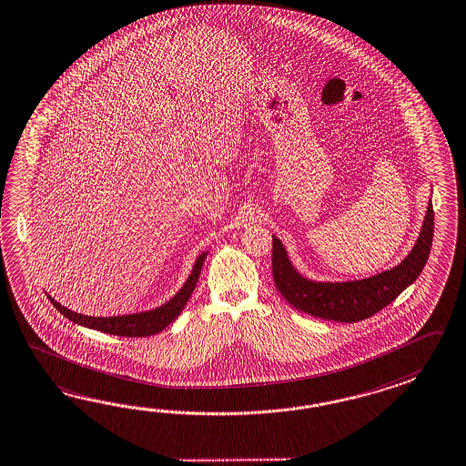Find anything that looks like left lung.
<instances>
[{
    "instance_id": "8db88e82",
    "label": "left lung",
    "mask_w": 466,
    "mask_h": 466,
    "mask_svg": "<svg viewBox=\"0 0 466 466\" xmlns=\"http://www.w3.org/2000/svg\"><path fill=\"white\" fill-rule=\"evenodd\" d=\"M431 198L423 226L408 256L391 269L352 280H314L292 262L282 240L272 236V276L282 298L296 309L329 321L358 322L393 302L421 274L433 242Z\"/></svg>"
}]
</instances>
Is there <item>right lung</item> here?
Listing matches in <instances>:
<instances>
[{
  "instance_id": "add662e5",
  "label": "right lung",
  "mask_w": 466,
  "mask_h": 466,
  "mask_svg": "<svg viewBox=\"0 0 466 466\" xmlns=\"http://www.w3.org/2000/svg\"><path fill=\"white\" fill-rule=\"evenodd\" d=\"M208 252L206 250L197 256L196 262H194L184 286L177 290L170 299L154 309L140 310V312L122 314V316H108V318L106 316H86V314H80V312L65 308L60 302L53 299L50 294H46V298L68 321L80 324L83 328L114 334V336H125V338L152 336V334L166 329L170 322L176 321L177 318L180 316V312L187 306V300L190 299L192 292L196 289L197 280H198L202 264L208 258Z\"/></svg>"
}]
</instances>
